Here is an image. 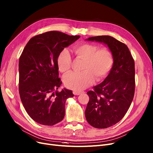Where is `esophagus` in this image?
Masks as SVG:
<instances>
[{
    "label": "esophagus",
    "mask_w": 153,
    "mask_h": 153,
    "mask_svg": "<svg viewBox=\"0 0 153 153\" xmlns=\"http://www.w3.org/2000/svg\"><path fill=\"white\" fill-rule=\"evenodd\" d=\"M73 93H74V95H79L80 94L82 93V92L77 91H74Z\"/></svg>",
    "instance_id": "1"
}]
</instances>
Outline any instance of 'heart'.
Instances as JSON below:
<instances>
[{
	"instance_id": "1",
	"label": "heart",
	"mask_w": 153,
	"mask_h": 153,
	"mask_svg": "<svg viewBox=\"0 0 153 153\" xmlns=\"http://www.w3.org/2000/svg\"><path fill=\"white\" fill-rule=\"evenodd\" d=\"M77 59L84 60L82 72H71L64 77L65 85L69 88L81 91L91 86L94 79L101 81L108 75L114 63L111 50L100 48L97 45L82 43L74 48ZM57 65L61 72L69 71L72 65L71 56L67 49H63L58 55Z\"/></svg>"
}]
</instances>
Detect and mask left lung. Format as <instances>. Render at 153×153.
<instances>
[{
	"instance_id": "1",
	"label": "left lung",
	"mask_w": 153,
	"mask_h": 153,
	"mask_svg": "<svg viewBox=\"0 0 153 153\" xmlns=\"http://www.w3.org/2000/svg\"><path fill=\"white\" fill-rule=\"evenodd\" d=\"M87 40L107 45L114 56L108 76L87 93L88 122L93 127L106 128L121 120L131 105L135 84L134 60L127 45L110 36L90 37Z\"/></svg>"
}]
</instances>
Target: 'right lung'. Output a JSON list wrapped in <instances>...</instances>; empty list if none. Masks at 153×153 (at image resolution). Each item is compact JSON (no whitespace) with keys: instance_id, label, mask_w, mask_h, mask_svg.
I'll return each mask as SVG.
<instances>
[{"instance_id":"add662e5","label":"right lung","mask_w":153,"mask_h":153,"mask_svg":"<svg viewBox=\"0 0 153 153\" xmlns=\"http://www.w3.org/2000/svg\"><path fill=\"white\" fill-rule=\"evenodd\" d=\"M79 36L52 31L31 38L19 61V92L27 114L36 122L53 126L65 116V103L74 97L67 89L59 91L57 57L61 51Z\"/></svg>"}]
</instances>
